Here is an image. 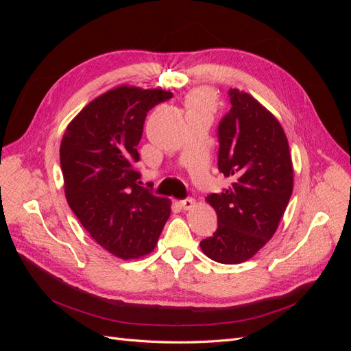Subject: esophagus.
Masks as SVG:
<instances>
[{"label": "esophagus", "instance_id": "obj_1", "mask_svg": "<svg viewBox=\"0 0 351 351\" xmlns=\"http://www.w3.org/2000/svg\"><path fill=\"white\" fill-rule=\"evenodd\" d=\"M195 199H192V197H187V199H184V200H180V206H182L183 209H192L193 206H195Z\"/></svg>", "mask_w": 351, "mask_h": 351}]
</instances>
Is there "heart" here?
<instances>
[{"label": "heart", "mask_w": 351, "mask_h": 351, "mask_svg": "<svg viewBox=\"0 0 351 351\" xmlns=\"http://www.w3.org/2000/svg\"><path fill=\"white\" fill-rule=\"evenodd\" d=\"M212 95L206 89H197L187 98L189 110H205L209 111L212 108Z\"/></svg>", "instance_id": "1"}]
</instances>
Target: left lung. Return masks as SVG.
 Instances as JSON below:
<instances>
[{"instance_id": "left-lung-1", "label": "left lung", "mask_w": 351, "mask_h": 351, "mask_svg": "<svg viewBox=\"0 0 351 351\" xmlns=\"http://www.w3.org/2000/svg\"><path fill=\"white\" fill-rule=\"evenodd\" d=\"M230 102L218 127V168L231 184L206 197L218 228L200 249L212 261L236 265L253 258L275 234L293 193L294 171L275 115L239 89H230Z\"/></svg>"}]
</instances>
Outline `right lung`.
Here are the masks:
<instances>
[{"label":"right lung","instance_id":"add662e5","mask_svg":"<svg viewBox=\"0 0 351 351\" xmlns=\"http://www.w3.org/2000/svg\"><path fill=\"white\" fill-rule=\"evenodd\" d=\"M173 98L162 89L112 88L69 123L60 146L67 204L90 237L129 261L149 254L171 214V200L137 184V145L146 114Z\"/></svg>","mask_w":351,"mask_h":351}]
</instances>
